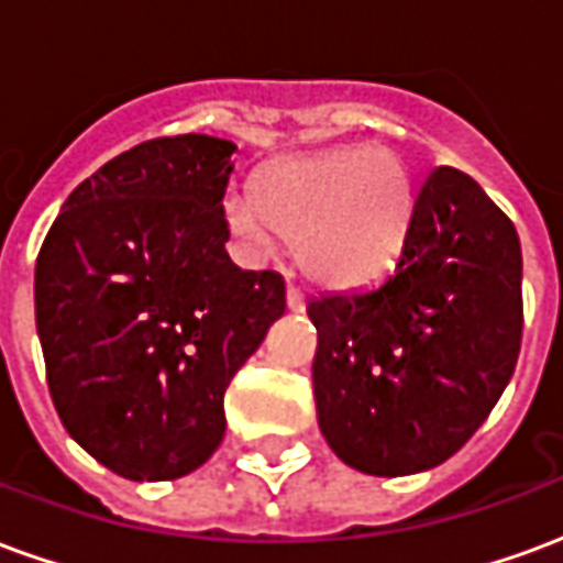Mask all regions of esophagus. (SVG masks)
Listing matches in <instances>:
<instances>
[{
	"instance_id": "esophagus-1",
	"label": "esophagus",
	"mask_w": 563,
	"mask_h": 563,
	"mask_svg": "<svg viewBox=\"0 0 563 563\" xmlns=\"http://www.w3.org/2000/svg\"><path fill=\"white\" fill-rule=\"evenodd\" d=\"M286 307L289 310H305V295H301V289H295V286L286 289Z\"/></svg>"
}]
</instances>
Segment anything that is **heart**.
I'll return each mask as SVG.
<instances>
[{
  "label": "heart",
  "instance_id": "1",
  "mask_svg": "<svg viewBox=\"0 0 563 563\" xmlns=\"http://www.w3.org/2000/svg\"><path fill=\"white\" fill-rule=\"evenodd\" d=\"M413 210V180L398 153L343 147L277 159L256 177V198H225V225L253 256L298 244L310 280L358 286L398 256Z\"/></svg>",
  "mask_w": 563,
  "mask_h": 563
}]
</instances>
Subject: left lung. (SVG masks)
<instances>
[{"mask_svg": "<svg viewBox=\"0 0 563 563\" xmlns=\"http://www.w3.org/2000/svg\"><path fill=\"white\" fill-rule=\"evenodd\" d=\"M313 398L334 455L407 476L455 455L488 419L521 346L516 225L471 174L440 165L413 201L395 268L319 295Z\"/></svg>", "mask_w": 563, "mask_h": 563, "instance_id": "8db88e82", "label": "left lung"}]
</instances>
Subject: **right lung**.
<instances>
[{
    "instance_id": "1",
    "label": "right lung",
    "mask_w": 563,
    "mask_h": 563,
    "mask_svg": "<svg viewBox=\"0 0 563 563\" xmlns=\"http://www.w3.org/2000/svg\"><path fill=\"white\" fill-rule=\"evenodd\" d=\"M234 150L174 135L120 153L66 198L35 262L56 413L135 483L213 455L225 389L286 310L280 274L241 271L225 253Z\"/></svg>"
}]
</instances>
